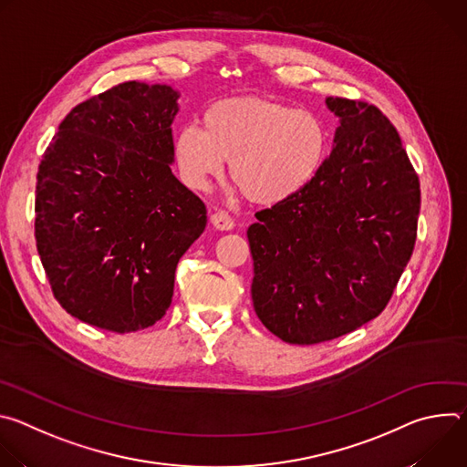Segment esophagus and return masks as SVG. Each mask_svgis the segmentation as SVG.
<instances>
[{
    "label": "esophagus",
    "instance_id": "1",
    "mask_svg": "<svg viewBox=\"0 0 467 467\" xmlns=\"http://www.w3.org/2000/svg\"><path fill=\"white\" fill-rule=\"evenodd\" d=\"M211 222L216 229L220 231H231L234 227V220L225 213V211H216L213 216H211Z\"/></svg>",
    "mask_w": 467,
    "mask_h": 467
}]
</instances>
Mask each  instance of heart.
Listing matches in <instances>:
<instances>
[{"label": "heart", "instance_id": "obj_1", "mask_svg": "<svg viewBox=\"0 0 467 467\" xmlns=\"http://www.w3.org/2000/svg\"><path fill=\"white\" fill-rule=\"evenodd\" d=\"M328 155V130L310 110L260 99L233 98L211 105L202 129L181 127L173 161L182 182L209 190L229 159L231 179L254 203L277 205L301 193Z\"/></svg>", "mask_w": 467, "mask_h": 467}]
</instances>
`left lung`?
I'll list each match as a JSON object with an SVG mask.
<instances>
[{
	"instance_id": "left-lung-1",
	"label": "left lung",
	"mask_w": 467,
	"mask_h": 467,
	"mask_svg": "<svg viewBox=\"0 0 467 467\" xmlns=\"http://www.w3.org/2000/svg\"><path fill=\"white\" fill-rule=\"evenodd\" d=\"M325 103L340 125L323 170L247 229L254 312L297 346L344 337L384 310L412 256L421 205L391 121L364 101Z\"/></svg>"
}]
</instances>
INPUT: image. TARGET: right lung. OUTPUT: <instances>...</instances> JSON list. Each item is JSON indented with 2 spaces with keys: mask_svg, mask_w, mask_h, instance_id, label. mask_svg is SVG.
I'll use <instances>...</instances> for the list:
<instances>
[{
  "mask_svg": "<svg viewBox=\"0 0 467 467\" xmlns=\"http://www.w3.org/2000/svg\"><path fill=\"white\" fill-rule=\"evenodd\" d=\"M179 92L127 81L70 110L36 173L35 238L55 299L112 332L155 325L207 225L173 173Z\"/></svg>",
  "mask_w": 467,
  "mask_h": 467,
  "instance_id": "obj_1",
  "label": "right lung"
}]
</instances>
